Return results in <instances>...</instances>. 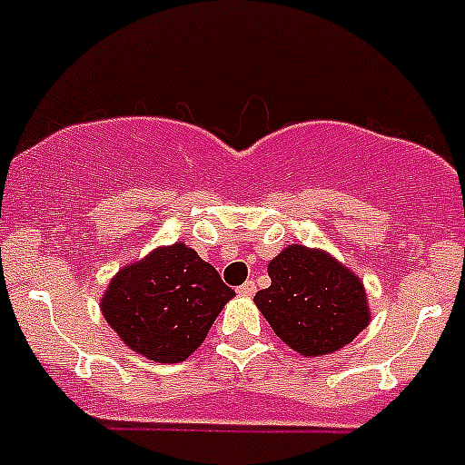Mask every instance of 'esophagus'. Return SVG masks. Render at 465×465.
<instances>
[{
    "instance_id": "obj_1",
    "label": "esophagus",
    "mask_w": 465,
    "mask_h": 465,
    "mask_svg": "<svg viewBox=\"0 0 465 465\" xmlns=\"http://www.w3.org/2000/svg\"><path fill=\"white\" fill-rule=\"evenodd\" d=\"M238 295L241 297H252L256 292V283L254 282H245L242 286H238Z\"/></svg>"
}]
</instances>
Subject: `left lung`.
Here are the masks:
<instances>
[{
	"label": "left lung",
	"instance_id": "obj_1",
	"mask_svg": "<svg viewBox=\"0 0 465 465\" xmlns=\"http://www.w3.org/2000/svg\"><path fill=\"white\" fill-rule=\"evenodd\" d=\"M268 274L270 286L256 292L254 304L302 357L338 352L371 324L361 277L320 247H283L268 263Z\"/></svg>",
	"mask_w": 465,
	"mask_h": 465
}]
</instances>
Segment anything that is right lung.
<instances>
[{
    "mask_svg": "<svg viewBox=\"0 0 465 465\" xmlns=\"http://www.w3.org/2000/svg\"><path fill=\"white\" fill-rule=\"evenodd\" d=\"M236 292L186 242L152 250L113 274L99 309L120 341L154 363L186 361Z\"/></svg>",
    "mask_w": 465,
    "mask_h": 465,
    "instance_id": "obj_1",
    "label": "right lung"
}]
</instances>
